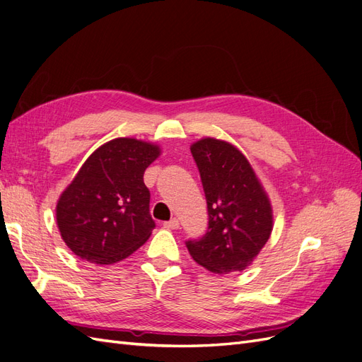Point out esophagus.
Returning a JSON list of instances; mask_svg holds the SVG:
<instances>
[{
  "instance_id": "1",
  "label": "esophagus",
  "mask_w": 362,
  "mask_h": 362,
  "mask_svg": "<svg viewBox=\"0 0 362 362\" xmlns=\"http://www.w3.org/2000/svg\"><path fill=\"white\" fill-rule=\"evenodd\" d=\"M180 226L178 218H170L169 222H164V228L166 229H177Z\"/></svg>"
}]
</instances>
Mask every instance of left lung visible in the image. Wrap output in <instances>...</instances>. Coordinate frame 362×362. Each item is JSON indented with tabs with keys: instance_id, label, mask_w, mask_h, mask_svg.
Segmentation results:
<instances>
[{
	"instance_id": "8db88e82",
	"label": "left lung",
	"mask_w": 362,
	"mask_h": 362,
	"mask_svg": "<svg viewBox=\"0 0 362 362\" xmlns=\"http://www.w3.org/2000/svg\"><path fill=\"white\" fill-rule=\"evenodd\" d=\"M201 173L208 231L189 240L192 258L213 273L242 272L264 247L273 229L269 196L247 158L225 140L205 137L190 146Z\"/></svg>"
}]
</instances>
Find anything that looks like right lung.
<instances>
[{
  "mask_svg": "<svg viewBox=\"0 0 362 362\" xmlns=\"http://www.w3.org/2000/svg\"><path fill=\"white\" fill-rule=\"evenodd\" d=\"M160 148L119 137L84 161L56 206L63 242L76 257L93 264H113L149 238L156 222L144 173Z\"/></svg>",
  "mask_w": 362,
  "mask_h": 362,
  "instance_id": "1",
  "label": "right lung"
}]
</instances>
